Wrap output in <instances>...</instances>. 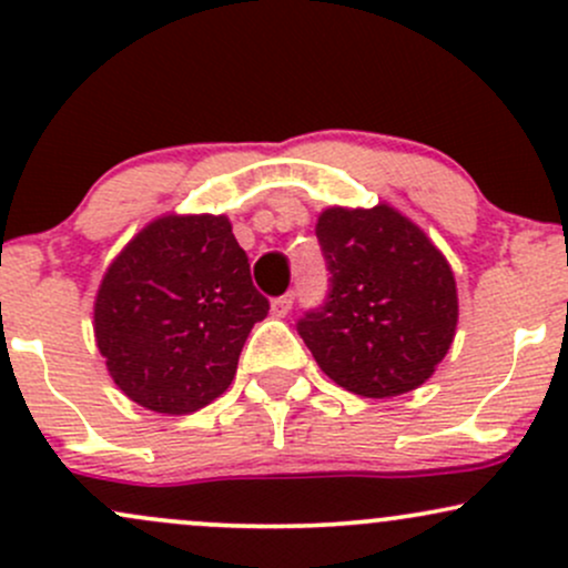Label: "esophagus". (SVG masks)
Wrapping results in <instances>:
<instances>
[{
  "label": "esophagus",
  "instance_id": "34e87169",
  "mask_svg": "<svg viewBox=\"0 0 568 568\" xmlns=\"http://www.w3.org/2000/svg\"><path fill=\"white\" fill-rule=\"evenodd\" d=\"M291 304H294V294H285V296H277L272 302V315L274 317H285L291 313Z\"/></svg>",
  "mask_w": 568,
  "mask_h": 568
}]
</instances>
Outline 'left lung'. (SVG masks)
<instances>
[{
	"instance_id": "8db88e82",
	"label": "left lung",
	"mask_w": 568,
	"mask_h": 568,
	"mask_svg": "<svg viewBox=\"0 0 568 568\" xmlns=\"http://www.w3.org/2000/svg\"><path fill=\"white\" fill-rule=\"evenodd\" d=\"M315 234L332 294L298 334L323 375L364 398L420 388L456 339L458 288L445 253L388 202L326 207Z\"/></svg>"
}]
</instances>
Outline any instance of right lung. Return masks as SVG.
Instances as JSON below:
<instances>
[{"instance_id": "right-lung-1", "label": "right lung", "mask_w": 568, "mask_h": 568, "mask_svg": "<svg viewBox=\"0 0 568 568\" xmlns=\"http://www.w3.org/2000/svg\"><path fill=\"white\" fill-rule=\"evenodd\" d=\"M266 313L232 221L166 213L104 270L93 339L123 396L159 415H191L232 385L247 334Z\"/></svg>"}]
</instances>
